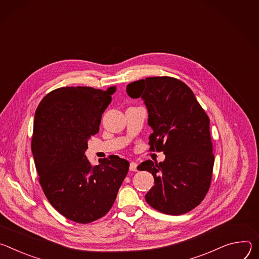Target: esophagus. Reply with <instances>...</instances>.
Wrapping results in <instances>:
<instances>
[{"instance_id": "esophagus-1", "label": "esophagus", "mask_w": 259, "mask_h": 259, "mask_svg": "<svg viewBox=\"0 0 259 259\" xmlns=\"http://www.w3.org/2000/svg\"><path fill=\"white\" fill-rule=\"evenodd\" d=\"M137 166H138L137 162H135V161H131V162H130V169H131L132 171H136V170H137Z\"/></svg>"}]
</instances>
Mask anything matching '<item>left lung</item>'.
Here are the masks:
<instances>
[{"label": "left lung", "instance_id": "1", "mask_svg": "<svg viewBox=\"0 0 259 259\" xmlns=\"http://www.w3.org/2000/svg\"><path fill=\"white\" fill-rule=\"evenodd\" d=\"M126 94L141 98L148 112L151 150L163 151V161H143L154 186L146 202L159 212L181 215L195 208L207 194L214 156L210 120L192 91L171 77H149L130 83Z\"/></svg>", "mask_w": 259, "mask_h": 259}]
</instances>
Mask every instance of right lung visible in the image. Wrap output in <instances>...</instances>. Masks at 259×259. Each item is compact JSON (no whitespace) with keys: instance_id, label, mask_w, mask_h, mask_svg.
<instances>
[{"instance_id":"add662e5","label":"right lung","mask_w":259,"mask_h":259,"mask_svg":"<svg viewBox=\"0 0 259 259\" xmlns=\"http://www.w3.org/2000/svg\"><path fill=\"white\" fill-rule=\"evenodd\" d=\"M114 92L61 88L45 96L35 113L32 152L40 184L53 208L78 223L109 212L128 170V161L117 155L98 165L85 155Z\"/></svg>"}]
</instances>
